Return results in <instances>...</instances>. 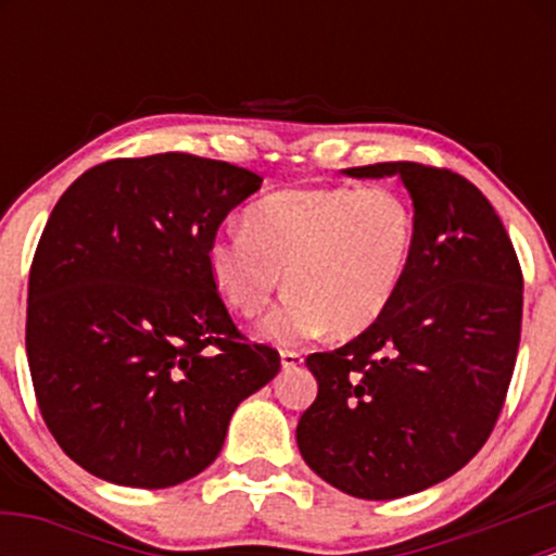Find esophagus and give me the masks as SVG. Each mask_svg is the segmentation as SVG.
Wrapping results in <instances>:
<instances>
[{
	"mask_svg": "<svg viewBox=\"0 0 556 556\" xmlns=\"http://www.w3.org/2000/svg\"><path fill=\"white\" fill-rule=\"evenodd\" d=\"M279 358H282L285 371H292V368L303 366V353H295V350H282V353H279Z\"/></svg>",
	"mask_w": 556,
	"mask_h": 556,
	"instance_id": "esophagus-1",
	"label": "esophagus"
}]
</instances>
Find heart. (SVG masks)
<instances>
[{
    "label": "heart",
    "instance_id": "heart-1",
    "mask_svg": "<svg viewBox=\"0 0 556 556\" xmlns=\"http://www.w3.org/2000/svg\"><path fill=\"white\" fill-rule=\"evenodd\" d=\"M206 248L208 277L242 316H258L282 287L290 290L261 324V334L298 344L321 334L366 331L397 295L418 240L405 193L371 188H290L264 195Z\"/></svg>",
    "mask_w": 556,
    "mask_h": 556
}]
</instances>
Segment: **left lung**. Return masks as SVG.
Masks as SVG:
<instances>
[{"mask_svg":"<svg viewBox=\"0 0 556 556\" xmlns=\"http://www.w3.org/2000/svg\"><path fill=\"white\" fill-rule=\"evenodd\" d=\"M344 175H397L418 240L381 318L305 358L318 394L295 437L334 489L397 500L457 473L494 431L518 358L522 271L489 198L457 172L381 162Z\"/></svg>","mask_w":556,"mask_h":556,"instance_id":"obj_1","label":"left lung"}]
</instances>
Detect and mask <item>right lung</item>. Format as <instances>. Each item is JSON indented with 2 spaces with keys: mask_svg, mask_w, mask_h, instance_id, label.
Segmentation results:
<instances>
[{
  "mask_svg": "<svg viewBox=\"0 0 556 556\" xmlns=\"http://www.w3.org/2000/svg\"><path fill=\"white\" fill-rule=\"evenodd\" d=\"M264 182L193 154L112 159L56 201L28 279L38 410L70 460L167 489L216 460L242 400L279 374L208 277L225 216Z\"/></svg>",
  "mask_w": 556,
  "mask_h": 556,
  "instance_id": "right-lung-1",
  "label": "right lung"
}]
</instances>
